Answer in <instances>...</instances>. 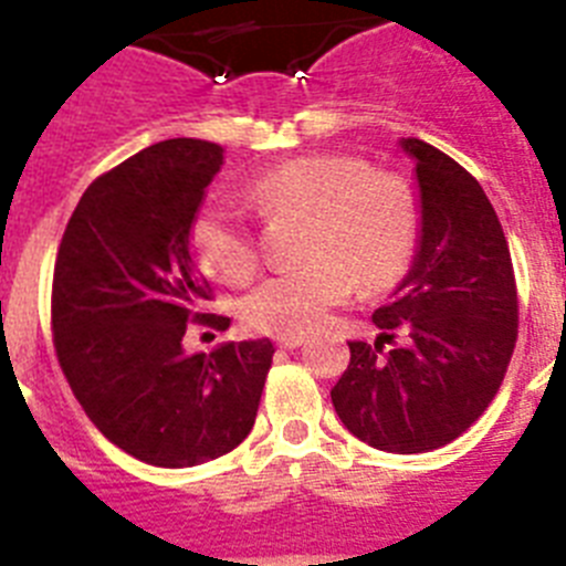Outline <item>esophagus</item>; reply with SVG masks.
<instances>
[{"label": "esophagus", "mask_w": 566, "mask_h": 566, "mask_svg": "<svg viewBox=\"0 0 566 566\" xmlns=\"http://www.w3.org/2000/svg\"><path fill=\"white\" fill-rule=\"evenodd\" d=\"M303 343H306V334H286V337H277V348H289V352L300 348Z\"/></svg>", "instance_id": "esophagus-1"}]
</instances>
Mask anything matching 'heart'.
I'll return each mask as SVG.
<instances>
[{
    "instance_id": "1",
    "label": "heart",
    "mask_w": 566,
    "mask_h": 566,
    "mask_svg": "<svg viewBox=\"0 0 566 566\" xmlns=\"http://www.w3.org/2000/svg\"><path fill=\"white\" fill-rule=\"evenodd\" d=\"M263 221L306 218L300 266L263 280L243 314L258 332L306 334L343 300L394 286L419 240V203L411 181L348 153H308L260 172L243 189ZM189 249L209 277L243 286L258 274V238L227 209H201L189 227Z\"/></svg>"
}]
</instances>
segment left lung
<instances>
[{
  "mask_svg": "<svg viewBox=\"0 0 566 566\" xmlns=\"http://www.w3.org/2000/svg\"><path fill=\"white\" fill-rule=\"evenodd\" d=\"M422 234L413 266L374 312L377 343H348L352 363L332 388L337 417L388 453H424L462 437L496 397L518 337V294L507 238L484 189L451 155L419 138ZM405 331V349L384 352Z\"/></svg>",
  "mask_w": 566,
  "mask_h": 566,
  "instance_id": "obj_1",
  "label": "left lung"
}]
</instances>
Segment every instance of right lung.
I'll list each match as a JSON object with an SVG mask.
<instances>
[{"instance_id":"obj_1","label":"right lung","mask_w":566,"mask_h":566,"mask_svg":"<svg viewBox=\"0 0 566 566\" xmlns=\"http://www.w3.org/2000/svg\"><path fill=\"white\" fill-rule=\"evenodd\" d=\"M221 164L218 144L169 138L98 175L53 269L50 326L70 391L109 442L158 468L234 451L272 368L269 339L184 352L187 323L229 326L203 312L212 289L189 254V227Z\"/></svg>"}]
</instances>
